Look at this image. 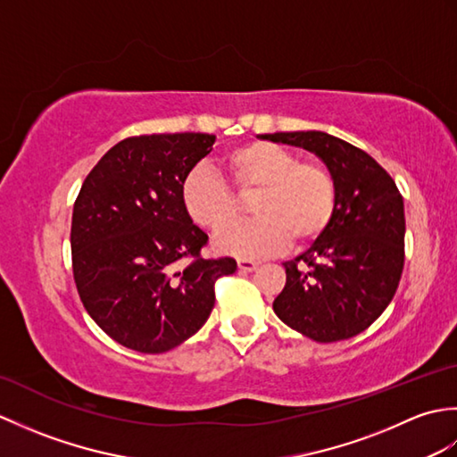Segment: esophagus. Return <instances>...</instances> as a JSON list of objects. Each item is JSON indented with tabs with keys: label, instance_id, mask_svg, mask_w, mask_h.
<instances>
[{
	"label": "esophagus",
	"instance_id": "34e87169",
	"mask_svg": "<svg viewBox=\"0 0 457 457\" xmlns=\"http://www.w3.org/2000/svg\"><path fill=\"white\" fill-rule=\"evenodd\" d=\"M237 267H239L241 273H251V270H255L259 267V263L253 259H239Z\"/></svg>",
	"mask_w": 457,
	"mask_h": 457
}]
</instances>
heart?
<instances>
[{
    "instance_id": "b5f03b06",
    "label": "heart",
    "mask_w": 457,
    "mask_h": 457,
    "mask_svg": "<svg viewBox=\"0 0 457 457\" xmlns=\"http://www.w3.org/2000/svg\"><path fill=\"white\" fill-rule=\"evenodd\" d=\"M221 170L241 198H253L255 220L223 229L216 249L236 257H265L288 245L304 247L326 234L334 220L337 187L334 174L318 161L270 141H249L223 154ZM182 206L204 229L218 231L234 221L239 202L206 170H192L180 187Z\"/></svg>"
}]
</instances>
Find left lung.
<instances>
[{
  "mask_svg": "<svg viewBox=\"0 0 457 457\" xmlns=\"http://www.w3.org/2000/svg\"><path fill=\"white\" fill-rule=\"evenodd\" d=\"M263 139L314 153L337 187L334 220L303 255L287 261L275 303L283 322L314 342L361 334L385 312L404 265V204L373 157L324 131L269 133Z\"/></svg>",
  "mask_w": 457,
  "mask_h": 457,
  "instance_id": "obj_1",
  "label": "left lung"
}]
</instances>
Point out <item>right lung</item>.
Here are the masks:
<instances>
[{
    "label": "right lung",
    "mask_w": 457,
    "mask_h": 457,
    "mask_svg": "<svg viewBox=\"0 0 457 457\" xmlns=\"http://www.w3.org/2000/svg\"><path fill=\"white\" fill-rule=\"evenodd\" d=\"M213 143L208 133L123 139L90 170L74 202L72 270L82 304L135 352L162 353L187 342L206 324L216 278L237 269L231 257H200L208 236L180 198L182 180Z\"/></svg>",
    "instance_id": "right-lung-1"
}]
</instances>
